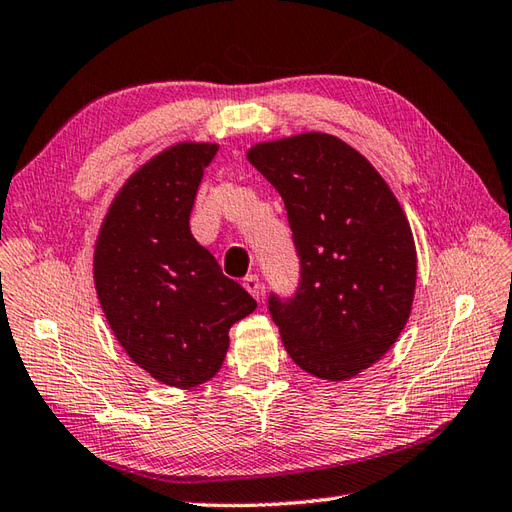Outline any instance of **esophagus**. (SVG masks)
Segmentation results:
<instances>
[{"label":"esophagus","mask_w":512,"mask_h":512,"mask_svg":"<svg viewBox=\"0 0 512 512\" xmlns=\"http://www.w3.org/2000/svg\"><path fill=\"white\" fill-rule=\"evenodd\" d=\"M243 287L247 289L249 295H252V298H256V300L263 298V282H260L258 276H247L243 280Z\"/></svg>","instance_id":"esophagus-1"}]
</instances>
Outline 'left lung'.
I'll list each match as a JSON object with an SVG mask.
<instances>
[{
    "label": "left lung",
    "instance_id": "left-lung-1",
    "mask_svg": "<svg viewBox=\"0 0 512 512\" xmlns=\"http://www.w3.org/2000/svg\"><path fill=\"white\" fill-rule=\"evenodd\" d=\"M285 201L300 256L295 298H269L289 357L317 379L348 381L388 352L412 313L416 245L379 170L331 133L247 151Z\"/></svg>",
    "mask_w": 512,
    "mask_h": 512
}]
</instances>
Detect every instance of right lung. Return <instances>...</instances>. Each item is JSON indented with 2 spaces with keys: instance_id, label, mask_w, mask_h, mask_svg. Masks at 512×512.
Masks as SVG:
<instances>
[{
  "instance_id": "add662e5",
  "label": "right lung",
  "mask_w": 512,
  "mask_h": 512,
  "mask_svg": "<svg viewBox=\"0 0 512 512\" xmlns=\"http://www.w3.org/2000/svg\"><path fill=\"white\" fill-rule=\"evenodd\" d=\"M214 142H177L124 181L94 245V285L118 344L170 388L223 366L230 326L256 309L190 234V210Z\"/></svg>"
}]
</instances>
